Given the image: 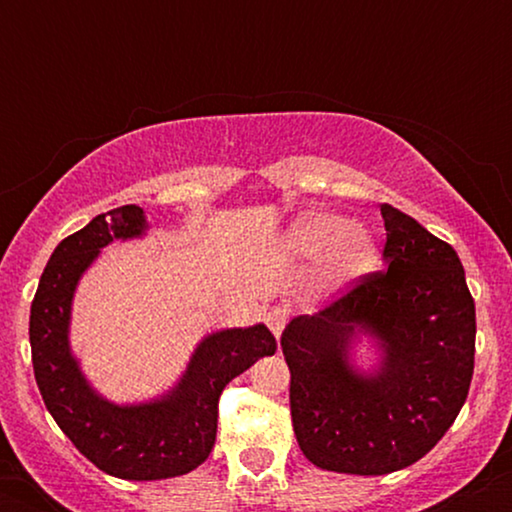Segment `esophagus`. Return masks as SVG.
<instances>
[{"label": "esophagus", "mask_w": 512, "mask_h": 512, "mask_svg": "<svg viewBox=\"0 0 512 512\" xmlns=\"http://www.w3.org/2000/svg\"><path fill=\"white\" fill-rule=\"evenodd\" d=\"M264 322H267L269 330L274 332V337L279 339L281 332H284V327L289 325V310H286V308H272L267 315H264Z\"/></svg>", "instance_id": "obj_1"}]
</instances>
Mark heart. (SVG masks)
<instances>
[{"label": "heart", "instance_id": "heart-1", "mask_svg": "<svg viewBox=\"0 0 512 512\" xmlns=\"http://www.w3.org/2000/svg\"><path fill=\"white\" fill-rule=\"evenodd\" d=\"M286 255L298 260L325 257L322 279L332 289L366 274L375 262V243L361 226L330 211H313L289 228L284 238Z\"/></svg>", "mask_w": 512, "mask_h": 512}]
</instances>
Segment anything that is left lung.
Returning <instances> with one entry per match:
<instances>
[{
    "mask_svg": "<svg viewBox=\"0 0 512 512\" xmlns=\"http://www.w3.org/2000/svg\"><path fill=\"white\" fill-rule=\"evenodd\" d=\"M387 269L358 276L281 334L291 370V421L315 467L378 477L426 455L467 399L477 315L457 252L383 204ZM358 333L379 339L373 374L350 366Z\"/></svg>",
    "mask_w": 512,
    "mask_h": 512,
    "instance_id": "left-lung-1",
    "label": "left lung"
}]
</instances>
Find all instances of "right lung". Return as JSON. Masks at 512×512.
Segmentation results:
<instances>
[{
	"instance_id": "obj_1",
	"label": "right lung",
	"mask_w": 512,
	"mask_h": 512,
	"mask_svg": "<svg viewBox=\"0 0 512 512\" xmlns=\"http://www.w3.org/2000/svg\"><path fill=\"white\" fill-rule=\"evenodd\" d=\"M144 231V209L125 204L64 238L40 276L28 330L35 383L52 419L86 460L110 477L132 481L180 477L207 460L223 387L276 351L274 334L264 325L214 332L199 342L168 395L129 407L98 395L69 349L74 289L101 248Z\"/></svg>"
}]
</instances>
